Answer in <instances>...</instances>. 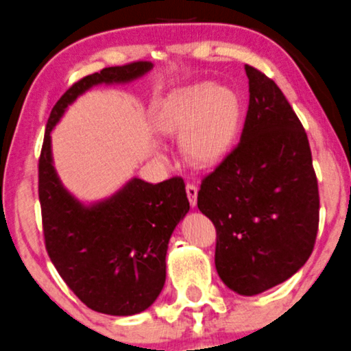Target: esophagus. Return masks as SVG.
<instances>
[{
    "mask_svg": "<svg viewBox=\"0 0 351 351\" xmlns=\"http://www.w3.org/2000/svg\"><path fill=\"white\" fill-rule=\"evenodd\" d=\"M186 197L190 200V205H197V197H198V188L193 183H186Z\"/></svg>",
    "mask_w": 351,
    "mask_h": 351,
    "instance_id": "esophagus-1",
    "label": "esophagus"
}]
</instances>
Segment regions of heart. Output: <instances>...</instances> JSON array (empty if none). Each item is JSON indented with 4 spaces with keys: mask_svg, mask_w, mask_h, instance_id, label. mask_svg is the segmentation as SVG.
Segmentation results:
<instances>
[{
    "mask_svg": "<svg viewBox=\"0 0 351 351\" xmlns=\"http://www.w3.org/2000/svg\"><path fill=\"white\" fill-rule=\"evenodd\" d=\"M242 123V106L235 92L204 82L175 92L156 114V126L182 136L188 161L200 166L219 163L228 154Z\"/></svg>",
    "mask_w": 351,
    "mask_h": 351,
    "instance_id": "1",
    "label": "heart"
}]
</instances>
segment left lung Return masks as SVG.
Instances as JSON below:
<instances>
[{
	"mask_svg": "<svg viewBox=\"0 0 351 351\" xmlns=\"http://www.w3.org/2000/svg\"><path fill=\"white\" fill-rule=\"evenodd\" d=\"M249 109L241 143L202 180L198 208L215 225V267L254 296L296 274L313 252L319 191L308 136L281 88L245 65Z\"/></svg>",
	"mask_w": 351,
	"mask_h": 351,
	"instance_id": "8db88e82",
	"label": "left lung"
}]
</instances>
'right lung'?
I'll use <instances>...</instances> for the list:
<instances>
[{
  "instance_id": "add662e5",
  "label": "right lung",
  "mask_w": 351,
  "mask_h": 351,
  "mask_svg": "<svg viewBox=\"0 0 351 351\" xmlns=\"http://www.w3.org/2000/svg\"><path fill=\"white\" fill-rule=\"evenodd\" d=\"M151 67V62H131L77 80L51 109L38 160V198L50 261L73 294L104 315H136L160 296L169 237L190 210L185 182L173 176L151 185L132 178L109 200L84 206L55 173L50 131L87 88L129 82Z\"/></svg>"
}]
</instances>
